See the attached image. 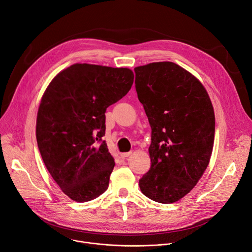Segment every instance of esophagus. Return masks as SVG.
Instances as JSON below:
<instances>
[{"label": "esophagus", "mask_w": 252, "mask_h": 252, "mask_svg": "<svg viewBox=\"0 0 252 252\" xmlns=\"http://www.w3.org/2000/svg\"><path fill=\"white\" fill-rule=\"evenodd\" d=\"M130 154H131V152H126V153H122V154H121V157H122L123 159H126V158H127L128 156H130Z\"/></svg>", "instance_id": "1"}]
</instances>
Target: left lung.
Segmentation results:
<instances>
[{
	"label": "left lung",
	"instance_id": "8db88e82",
	"mask_svg": "<svg viewBox=\"0 0 252 252\" xmlns=\"http://www.w3.org/2000/svg\"><path fill=\"white\" fill-rule=\"evenodd\" d=\"M136 91L152 129L142 192L161 204L188 194L207 169L215 137L210 97L194 76L171 62L135 68Z\"/></svg>",
	"mask_w": 252,
	"mask_h": 252
}]
</instances>
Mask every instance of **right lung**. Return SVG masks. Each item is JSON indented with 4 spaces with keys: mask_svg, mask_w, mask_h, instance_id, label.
Returning <instances> with one entry per match:
<instances>
[{
    "mask_svg": "<svg viewBox=\"0 0 252 252\" xmlns=\"http://www.w3.org/2000/svg\"><path fill=\"white\" fill-rule=\"evenodd\" d=\"M132 83L129 69L75 63L59 73L42 96L39 152L60 189L76 202H89L108 189L114 159L102 140L105 111Z\"/></svg>",
    "mask_w": 252,
    "mask_h": 252,
    "instance_id": "1",
    "label": "right lung"
}]
</instances>
